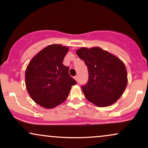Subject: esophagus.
<instances>
[{
	"label": "esophagus",
	"instance_id": "obj_1",
	"mask_svg": "<svg viewBox=\"0 0 148 148\" xmlns=\"http://www.w3.org/2000/svg\"><path fill=\"white\" fill-rule=\"evenodd\" d=\"M74 79H75L76 81H79V77H78V76H74Z\"/></svg>",
	"mask_w": 148,
	"mask_h": 148
}]
</instances>
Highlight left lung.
I'll list each match as a JSON object with an SVG mask.
<instances>
[{
  "label": "left lung",
  "instance_id": "obj_1",
  "mask_svg": "<svg viewBox=\"0 0 148 148\" xmlns=\"http://www.w3.org/2000/svg\"><path fill=\"white\" fill-rule=\"evenodd\" d=\"M76 54L88 69V83L81 86L86 99L99 107L114 103L127 85V72L123 61L99 47H82Z\"/></svg>",
  "mask_w": 148,
  "mask_h": 148
}]
</instances>
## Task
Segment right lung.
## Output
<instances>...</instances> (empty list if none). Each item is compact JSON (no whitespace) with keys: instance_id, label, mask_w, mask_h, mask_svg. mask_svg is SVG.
I'll list each match as a JSON object with an SVG mask.
<instances>
[{"instance_id":"add662e5","label":"right lung","mask_w":148,"mask_h":148,"mask_svg":"<svg viewBox=\"0 0 148 148\" xmlns=\"http://www.w3.org/2000/svg\"><path fill=\"white\" fill-rule=\"evenodd\" d=\"M67 47L47 46L30 61L25 79L30 97L37 104L53 108L65 101L71 87L76 81L69 74L68 67L62 64L68 52Z\"/></svg>"}]
</instances>
